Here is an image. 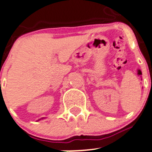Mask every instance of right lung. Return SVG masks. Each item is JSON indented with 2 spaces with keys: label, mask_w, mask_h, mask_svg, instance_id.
<instances>
[{
  "label": "right lung",
  "mask_w": 152,
  "mask_h": 152,
  "mask_svg": "<svg viewBox=\"0 0 152 152\" xmlns=\"http://www.w3.org/2000/svg\"><path fill=\"white\" fill-rule=\"evenodd\" d=\"M43 119H44V118H40V119H38V120H37V121H41V120H43Z\"/></svg>",
  "instance_id": "add662e5"
}]
</instances>
